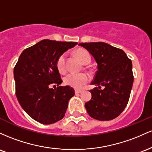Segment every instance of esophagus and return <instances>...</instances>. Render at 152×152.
Returning <instances> with one entry per match:
<instances>
[{
  "mask_svg": "<svg viewBox=\"0 0 152 152\" xmlns=\"http://www.w3.org/2000/svg\"><path fill=\"white\" fill-rule=\"evenodd\" d=\"M82 92H83V90H75V94H79V93H81Z\"/></svg>",
  "mask_w": 152,
  "mask_h": 152,
  "instance_id": "1",
  "label": "esophagus"
}]
</instances>
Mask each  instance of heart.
Here are the masks:
<instances>
[{
	"mask_svg": "<svg viewBox=\"0 0 152 152\" xmlns=\"http://www.w3.org/2000/svg\"><path fill=\"white\" fill-rule=\"evenodd\" d=\"M75 56L83 64H89L91 61V57L90 54L85 49H79L75 52ZM57 67L60 72L64 73L66 71V55L62 54L59 56L57 60ZM90 80V77L86 73L80 74H69L64 77V83L67 86L75 88L80 89L85 85H86Z\"/></svg>",
	"mask_w": 152,
	"mask_h": 152,
	"instance_id": "obj_1",
	"label": "heart"
}]
</instances>
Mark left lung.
Instances as JSON below:
<instances>
[{"mask_svg": "<svg viewBox=\"0 0 152 152\" xmlns=\"http://www.w3.org/2000/svg\"><path fill=\"white\" fill-rule=\"evenodd\" d=\"M98 64L90 90L92 98L85 104L90 116L113 120L126 107L134 83L132 62L122 49L104 42L80 43Z\"/></svg>", "mask_w": 152, "mask_h": 152, "instance_id": "obj_1", "label": "left lung"}]
</instances>
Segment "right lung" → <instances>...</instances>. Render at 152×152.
Listing matches in <instances>:
<instances>
[{
  "label": "right lung",
  "instance_id": "obj_1",
  "mask_svg": "<svg viewBox=\"0 0 152 152\" xmlns=\"http://www.w3.org/2000/svg\"><path fill=\"white\" fill-rule=\"evenodd\" d=\"M77 44L44 39L24 49L20 55L14 67L16 98L34 120L52 124L64 118L75 90L69 86H59L62 80L57 60ZM54 84L57 88H49Z\"/></svg>",
  "mask_w": 152,
  "mask_h": 152
}]
</instances>
